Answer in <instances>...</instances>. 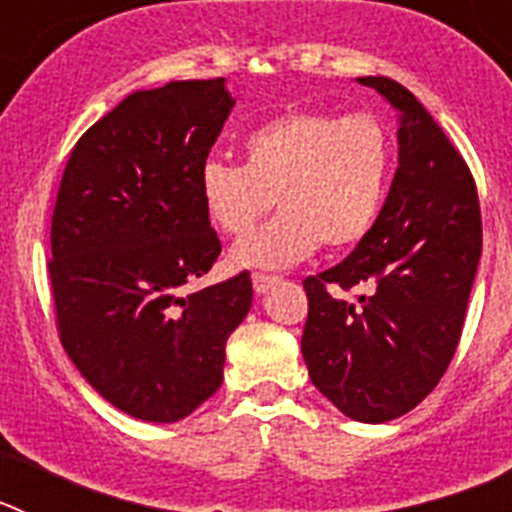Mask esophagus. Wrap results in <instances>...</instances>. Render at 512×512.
Wrapping results in <instances>:
<instances>
[{"label":"esophagus","instance_id":"obj_1","mask_svg":"<svg viewBox=\"0 0 512 512\" xmlns=\"http://www.w3.org/2000/svg\"><path fill=\"white\" fill-rule=\"evenodd\" d=\"M251 282L253 289H256L259 295H264V292H269V289L279 282V277H274V274H259V271H256L251 277Z\"/></svg>","mask_w":512,"mask_h":512}]
</instances>
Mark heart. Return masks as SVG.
I'll list each match as a JSON object with an SVG mask.
<instances>
[{
  "mask_svg": "<svg viewBox=\"0 0 512 512\" xmlns=\"http://www.w3.org/2000/svg\"><path fill=\"white\" fill-rule=\"evenodd\" d=\"M395 164L390 130L374 115L297 110L243 138V164L210 158L200 197L217 230L243 235L278 197L283 212L235 243L233 264L287 269L318 251H348L372 233Z\"/></svg>",
  "mask_w": 512,
  "mask_h": 512,
  "instance_id": "heart-1",
  "label": "heart"
}]
</instances>
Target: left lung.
Segmentation results:
<instances>
[{
	"mask_svg": "<svg viewBox=\"0 0 512 512\" xmlns=\"http://www.w3.org/2000/svg\"><path fill=\"white\" fill-rule=\"evenodd\" d=\"M402 112L400 166L372 233L341 264L307 277L302 356L343 415L387 423L431 395L459 346L482 253L477 184L413 92L361 76ZM365 289L359 303L333 291Z\"/></svg>",
	"mask_w": 512,
	"mask_h": 512,
	"instance_id": "1",
	"label": "left lung"
}]
</instances>
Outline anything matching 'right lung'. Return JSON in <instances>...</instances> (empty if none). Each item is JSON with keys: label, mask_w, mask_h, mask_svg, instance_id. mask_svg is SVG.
Instances as JSON below:
<instances>
[{"label": "right lung", "mask_w": 512, "mask_h": 512, "mask_svg": "<svg viewBox=\"0 0 512 512\" xmlns=\"http://www.w3.org/2000/svg\"><path fill=\"white\" fill-rule=\"evenodd\" d=\"M233 110L225 79L133 92L76 140L51 217L63 348L117 410L176 423L223 384L225 343L251 310L248 271L189 292L220 238L200 171Z\"/></svg>", "instance_id": "1"}]
</instances>
